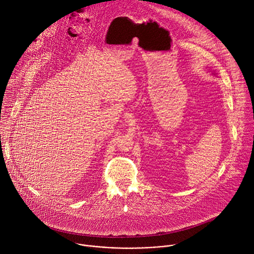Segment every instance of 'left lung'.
<instances>
[{"instance_id": "left-lung-1", "label": "left lung", "mask_w": 254, "mask_h": 254, "mask_svg": "<svg viewBox=\"0 0 254 254\" xmlns=\"http://www.w3.org/2000/svg\"><path fill=\"white\" fill-rule=\"evenodd\" d=\"M212 74H214V75H215V72H214V70H213V73H212Z\"/></svg>"}]
</instances>
